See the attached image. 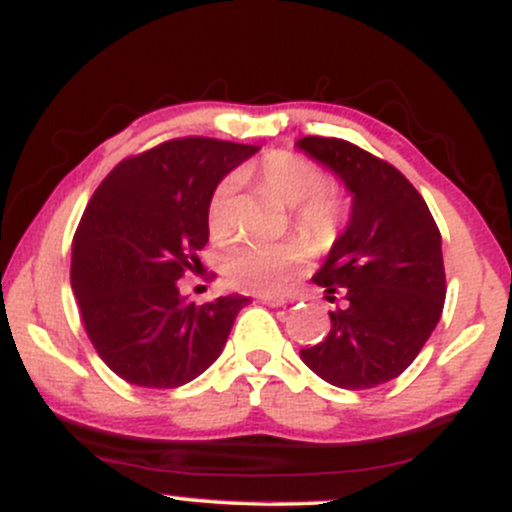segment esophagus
I'll list each match as a JSON object with an SVG mask.
<instances>
[{
	"label": "esophagus",
	"instance_id": "obj_1",
	"mask_svg": "<svg viewBox=\"0 0 512 512\" xmlns=\"http://www.w3.org/2000/svg\"><path fill=\"white\" fill-rule=\"evenodd\" d=\"M260 303L269 305V308H281V305H286V298L281 296V293H260Z\"/></svg>",
	"mask_w": 512,
	"mask_h": 512
}]
</instances>
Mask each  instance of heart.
Wrapping results in <instances>:
<instances>
[{
	"mask_svg": "<svg viewBox=\"0 0 512 512\" xmlns=\"http://www.w3.org/2000/svg\"><path fill=\"white\" fill-rule=\"evenodd\" d=\"M260 182L269 195L293 209V226L310 243L322 245L337 233L342 221V202L330 187L322 185V173L308 158L291 151H272L260 163ZM233 197L236 180H223L209 199V231L216 240H226L233 228ZM305 250L296 240L274 245L243 243L223 257V272L233 286L248 291H276L301 269Z\"/></svg>",
	"mask_w": 512,
	"mask_h": 512,
	"instance_id": "obj_1",
	"label": "heart"
}]
</instances>
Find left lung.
Segmentation results:
<instances>
[{"mask_svg": "<svg viewBox=\"0 0 512 512\" xmlns=\"http://www.w3.org/2000/svg\"><path fill=\"white\" fill-rule=\"evenodd\" d=\"M296 146L351 195L349 223L313 276L330 301L342 293L344 305L301 358L330 385L378 387L411 366L443 313L440 231L424 197L387 161L344 139L303 137Z\"/></svg>", "mask_w": 512, "mask_h": 512, "instance_id": "1", "label": "left lung"}]
</instances>
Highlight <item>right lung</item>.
I'll list each match as a JSON object with an SVG mask.
<instances>
[{
	"label": "right lung",
	"mask_w": 512,
	"mask_h": 512,
	"mask_svg": "<svg viewBox=\"0 0 512 512\" xmlns=\"http://www.w3.org/2000/svg\"><path fill=\"white\" fill-rule=\"evenodd\" d=\"M219 139H170L110 170L72 243V291L93 349L137 387L170 390L219 358L250 301L221 296L195 305L178 279L209 243L216 185L257 154Z\"/></svg>",
	"instance_id": "obj_1"
}]
</instances>
